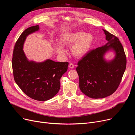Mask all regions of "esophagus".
<instances>
[{"mask_svg": "<svg viewBox=\"0 0 135 135\" xmlns=\"http://www.w3.org/2000/svg\"><path fill=\"white\" fill-rule=\"evenodd\" d=\"M69 67H70V68H71V69H72V68H73L74 67V66L73 64L70 63V64H69Z\"/></svg>", "mask_w": 135, "mask_h": 135, "instance_id": "1", "label": "esophagus"}]
</instances>
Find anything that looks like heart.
Here are the masks:
<instances>
[{"label": "heart", "instance_id": "b5f03b06", "mask_svg": "<svg viewBox=\"0 0 135 135\" xmlns=\"http://www.w3.org/2000/svg\"><path fill=\"white\" fill-rule=\"evenodd\" d=\"M94 37L91 33L83 32L66 33L62 35L61 42L63 45H72L71 52L76 57L81 58L86 55L93 46ZM56 51L60 55L65 53V50L61 44L55 45Z\"/></svg>", "mask_w": 135, "mask_h": 135}]
</instances>
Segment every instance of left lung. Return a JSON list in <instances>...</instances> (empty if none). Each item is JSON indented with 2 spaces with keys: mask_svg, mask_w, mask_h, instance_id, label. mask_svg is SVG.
<instances>
[{
  "mask_svg": "<svg viewBox=\"0 0 135 135\" xmlns=\"http://www.w3.org/2000/svg\"><path fill=\"white\" fill-rule=\"evenodd\" d=\"M103 31L107 43L88 52L78 62L76 68L81 91L93 98H102L114 93L126 66V55L119 39L109 32ZM109 50L115 52V57L107 61L104 56Z\"/></svg>",
  "mask_w": 135,
  "mask_h": 135,
  "instance_id": "8db88e82",
  "label": "left lung"
}]
</instances>
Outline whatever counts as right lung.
<instances>
[{
  "label": "right lung",
  "mask_w": 135,
  "mask_h": 135,
  "mask_svg": "<svg viewBox=\"0 0 135 135\" xmlns=\"http://www.w3.org/2000/svg\"><path fill=\"white\" fill-rule=\"evenodd\" d=\"M39 25L30 27L21 34L14 47L12 66L14 80L23 93L35 100L45 101L60 89L61 78L67 70L68 62L47 59L42 62L29 61L23 51L28 35L39 31Z\"/></svg>",
  "instance_id": "1"
}]
</instances>
